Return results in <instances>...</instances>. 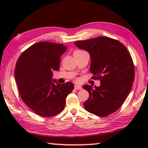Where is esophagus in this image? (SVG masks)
<instances>
[{"mask_svg": "<svg viewBox=\"0 0 148 148\" xmlns=\"http://www.w3.org/2000/svg\"><path fill=\"white\" fill-rule=\"evenodd\" d=\"M75 90H80L82 89V87L79 86V85H75Z\"/></svg>", "mask_w": 148, "mask_h": 148, "instance_id": "esophagus-1", "label": "esophagus"}]
</instances>
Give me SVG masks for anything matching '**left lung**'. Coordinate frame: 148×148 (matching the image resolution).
<instances>
[{"mask_svg":"<svg viewBox=\"0 0 148 148\" xmlns=\"http://www.w3.org/2000/svg\"><path fill=\"white\" fill-rule=\"evenodd\" d=\"M91 57L90 72L100 80L99 87L86 85L90 96L84 106L88 112L106 116L122 106L132 88L135 68L127 48L118 40L98 37L75 42Z\"/></svg>","mask_w":148,"mask_h":148,"instance_id":"8db88e82","label":"left lung"}]
</instances>
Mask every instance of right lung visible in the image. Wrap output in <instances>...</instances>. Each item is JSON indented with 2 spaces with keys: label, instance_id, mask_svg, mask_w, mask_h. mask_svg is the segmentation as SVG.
Wrapping results in <instances>:
<instances>
[{
  "label": "right lung",
  "instance_id": "1",
  "mask_svg": "<svg viewBox=\"0 0 148 148\" xmlns=\"http://www.w3.org/2000/svg\"><path fill=\"white\" fill-rule=\"evenodd\" d=\"M66 48L62 44L38 42L25 50L16 63L15 78L21 98L41 116L62 112L66 97L74 88L71 82L60 84L52 79V72L59 69L60 57Z\"/></svg>",
  "mask_w": 148,
  "mask_h": 148
}]
</instances>
